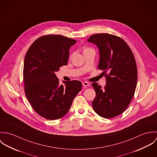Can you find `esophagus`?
Here are the masks:
<instances>
[{"instance_id": "esophagus-1", "label": "esophagus", "mask_w": 157, "mask_h": 157, "mask_svg": "<svg viewBox=\"0 0 157 157\" xmlns=\"http://www.w3.org/2000/svg\"><path fill=\"white\" fill-rule=\"evenodd\" d=\"M82 85H83V86H85V87L90 86V83H89L88 82H83L82 83Z\"/></svg>"}]
</instances>
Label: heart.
Segmentation results:
<instances>
[{"label": "heart", "instance_id": "b5f03b06", "mask_svg": "<svg viewBox=\"0 0 157 157\" xmlns=\"http://www.w3.org/2000/svg\"><path fill=\"white\" fill-rule=\"evenodd\" d=\"M91 49H92L91 48H88V47H85V48H83V52H86V51H88L91 50Z\"/></svg>", "mask_w": 157, "mask_h": 157}]
</instances>
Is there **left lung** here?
Here are the masks:
<instances>
[{"instance_id": "left-lung-1", "label": "left lung", "mask_w": 157, "mask_h": 157, "mask_svg": "<svg viewBox=\"0 0 157 157\" xmlns=\"http://www.w3.org/2000/svg\"><path fill=\"white\" fill-rule=\"evenodd\" d=\"M88 42L99 49L98 68L103 71L106 80L104 89L97 83H92L96 93L93 109L101 117H115L126 110L134 95L137 67L134 54L123 39L112 34H95Z\"/></svg>"}]
</instances>
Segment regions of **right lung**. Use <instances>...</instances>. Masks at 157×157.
<instances>
[{
    "label": "right lung",
    "instance_id": "obj_1",
    "mask_svg": "<svg viewBox=\"0 0 157 157\" xmlns=\"http://www.w3.org/2000/svg\"><path fill=\"white\" fill-rule=\"evenodd\" d=\"M76 42L62 35H45L36 39L26 54L23 72L25 95L34 110L46 119L65 116L82 90L81 82L63 81L64 85H60L55 74L67 65L69 48Z\"/></svg>",
    "mask_w": 157,
    "mask_h": 157
}]
</instances>
